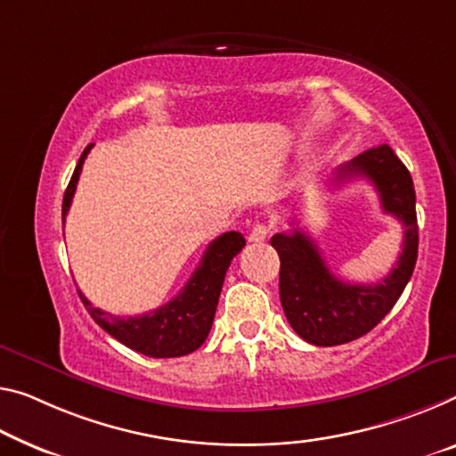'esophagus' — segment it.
Listing matches in <instances>:
<instances>
[{"instance_id":"1","label":"esophagus","mask_w":456,"mask_h":456,"mask_svg":"<svg viewBox=\"0 0 456 456\" xmlns=\"http://www.w3.org/2000/svg\"><path fill=\"white\" fill-rule=\"evenodd\" d=\"M267 236H269V226H265V224H256V226L250 230L248 240L250 242H263V240H267Z\"/></svg>"}]
</instances>
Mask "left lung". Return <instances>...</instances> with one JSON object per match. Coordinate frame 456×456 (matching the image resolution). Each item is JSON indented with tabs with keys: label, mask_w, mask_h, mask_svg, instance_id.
Here are the masks:
<instances>
[{
	"label": "left lung",
	"mask_w": 456,
	"mask_h": 456,
	"mask_svg": "<svg viewBox=\"0 0 456 456\" xmlns=\"http://www.w3.org/2000/svg\"><path fill=\"white\" fill-rule=\"evenodd\" d=\"M365 177L375 185L385 214L403 224V248L397 265L379 283H346L334 277L318 244L304 230L271 238L277 250L279 297L293 330L310 345L336 346L356 340L379 324L408 285L418 258L416 191L410 171L381 144L361 152L334 173V183Z\"/></svg>",
	"instance_id": "8db88e82"
}]
</instances>
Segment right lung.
<instances>
[{"mask_svg": "<svg viewBox=\"0 0 456 456\" xmlns=\"http://www.w3.org/2000/svg\"><path fill=\"white\" fill-rule=\"evenodd\" d=\"M89 151L91 144L83 151L73 177L67 185L65 198H62V224H65L67 212L71 208L77 181H79ZM244 244L247 240L240 232H224L216 238L214 242H209L200 267L195 269L179 296L151 314H142V316H111L100 307L91 305V301L81 291L79 297L83 305L87 307L89 316L124 346L136 350L140 354L152 356V359L183 356L198 350L206 342L216 307H218L224 277H226L232 258L242 250Z\"/></svg>", "mask_w": 456, "mask_h": 456, "instance_id": "obj_1", "label": "right lung"}]
</instances>
